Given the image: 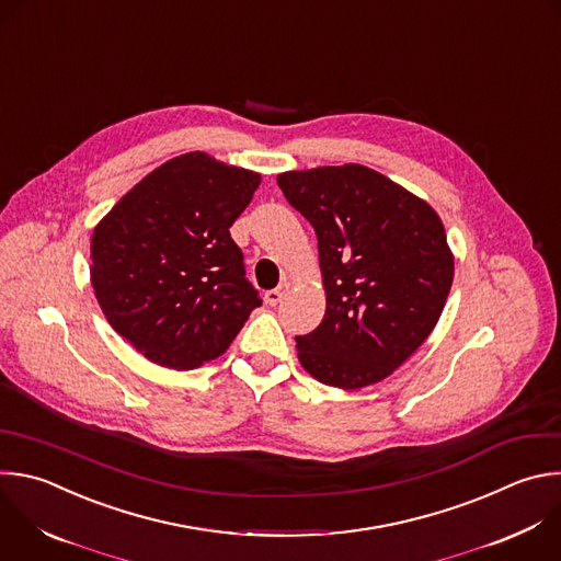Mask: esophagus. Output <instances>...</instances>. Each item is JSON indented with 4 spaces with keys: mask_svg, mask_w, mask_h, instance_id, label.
I'll return each mask as SVG.
<instances>
[{
    "mask_svg": "<svg viewBox=\"0 0 561 561\" xmlns=\"http://www.w3.org/2000/svg\"><path fill=\"white\" fill-rule=\"evenodd\" d=\"M286 290H288V284H282L279 288H273V290H268V293L264 295L266 304H268V306H277V304L282 301V297L286 295Z\"/></svg>",
    "mask_w": 561,
    "mask_h": 561,
    "instance_id": "1",
    "label": "esophagus"
}]
</instances>
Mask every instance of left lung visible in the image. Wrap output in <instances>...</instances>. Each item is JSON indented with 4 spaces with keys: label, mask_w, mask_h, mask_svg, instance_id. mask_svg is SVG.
<instances>
[{
    "label": "left lung",
    "mask_w": 561,
    "mask_h": 561,
    "mask_svg": "<svg viewBox=\"0 0 561 561\" xmlns=\"http://www.w3.org/2000/svg\"><path fill=\"white\" fill-rule=\"evenodd\" d=\"M277 184L314 229L325 286L321 323L295 336L325 386L379 383L434 330L454 257L436 211L363 164L286 171Z\"/></svg>",
    "instance_id": "8db88e82"
}]
</instances>
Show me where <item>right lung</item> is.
Listing matches in <instances>:
<instances>
[{"label":"right lung","instance_id":"obj_1","mask_svg":"<svg viewBox=\"0 0 561 561\" xmlns=\"http://www.w3.org/2000/svg\"><path fill=\"white\" fill-rule=\"evenodd\" d=\"M260 173L182 153L145 175L92 236V286L110 325L149 360L220 356L262 306L231 227Z\"/></svg>","mask_w":561,"mask_h":561}]
</instances>
